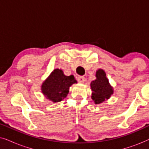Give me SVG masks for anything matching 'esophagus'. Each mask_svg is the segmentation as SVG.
Here are the masks:
<instances>
[{"label": "esophagus", "mask_w": 149, "mask_h": 149, "mask_svg": "<svg viewBox=\"0 0 149 149\" xmlns=\"http://www.w3.org/2000/svg\"><path fill=\"white\" fill-rule=\"evenodd\" d=\"M77 81H78L79 83H83L85 81V78L84 77H79L78 78H77Z\"/></svg>", "instance_id": "1"}]
</instances>
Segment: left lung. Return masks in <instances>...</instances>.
Listing matches in <instances>:
<instances>
[{
	"mask_svg": "<svg viewBox=\"0 0 149 149\" xmlns=\"http://www.w3.org/2000/svg\"><path fill=\"white\" fill-rule=\"evenodd\" d=\"M96 79L91 81L90 86L92 90L91 98L95 104H100L109 99L113 94V88L110 85L107 74L102 69H99L95 74Z\"/></svg>",
	"mask_w": 149,
	"mask_h": 149,
	"instance_id": "left-lung-1",
	"label": "left lung"
}]
</instances>
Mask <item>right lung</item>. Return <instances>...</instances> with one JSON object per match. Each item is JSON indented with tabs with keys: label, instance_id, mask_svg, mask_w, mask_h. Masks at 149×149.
<instances>
[{
	"label": "right lung",
	"instance_id": "add662e5",
	"mask_svg": "<svg viewBox=\"0 0 149 149\" xmlns=\"http://www.w3.org/2000/svg\"><path fill=\"white\" fill-rule=\"evenodd\" d=\"M73 75L66 76L60 69H55L41 86V91L47 99L53 102L62 101L67 96L69 87L77 83Z\"/></svg>",
	"mask_w": 149,
	"mask_h": 149
}]
</instances>
